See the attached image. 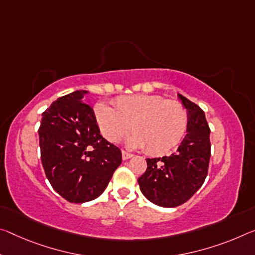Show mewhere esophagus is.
<instances>
[{"label": "esophagus", "instance_id": "obj_1", "mask_svg": "<svg viewBox=\"0 0 255 255\" xmlns=\"http://www.w3.org/2000/svg\"><path fill=\"white\" fill-rule=\"evenodd\" d=\"M121 154H123V160H128V159H130V157L132 156L131 153H128L126 151L121 152Z\"/></svg>", "mask_w": 255, "mask_h": 255}]
</instances>
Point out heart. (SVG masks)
<instances>
[{
	"label": "heart",
	"instance_id": "1",
	"mask_svg": "<svg viewBox=\"0 0 255 255\" xmlns=\"http://www.w3.org/2000/svg\"><path fill=\"white\" fill-rule=\"evenodd\" d=\"M94 117L109 142H119L131 127L135 134L128 139V146L146 147L149 154L170 152L183 140L188 127V113L183 104L152 94L120 96L115 107L98 102Z\"/></svg>",
	"mask_w": 255,
	"mask_h": 255
}]
</instances>
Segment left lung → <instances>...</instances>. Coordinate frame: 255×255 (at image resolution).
<instances>
[{"mask_svg": "<svg viewBox=\"0 0 255 255\" xmlns=\"http://www.w3.org/2000/svg\"><path fill=\"white\" fill-rule=\"evenodd\" d=\"M178 98L188 113L187 134L171 155L147 159L146 171L138 178L143 195L163 208L178 207L199 191L211 156L210 128L203 110L181 94Z\"/></svg>", "mask_w": 255, "mask_h": 255, "instance_id": "obj_1", "label": "left lung"}]
</instances>
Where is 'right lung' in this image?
<instances>
[{"label":"right lung","mask_w":255,"mask_h":255,"mask_svg":"<svg viewBox=\"0 0 255 255\" xmlns=\"http://www.w3.org/2000/svg\"><path fill=\"white\" fill-rule=\"evenodd\" d=\"M87 91L61 96L43 112L40 159L48 181L63 199L84 203L99 197L121 163V151L103 138Z\"/></svg>","instance_id":"obj_1"}]
</instances>
